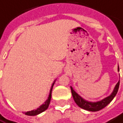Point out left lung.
Returning a JSON list of instances; mask_svg holds the SVG:
<instances>
[{"label": "left lung", "mask_w": 123, "mask_h": 123, "mask_svg": "<svg viewBox=\"0 0 123 123\" xmlns=\"http://www.w3.org/2000/svg\"><path fill=\"white\" fill-rule=\"evenodd\" d=\"M118 71H119V67H118ZM119 84H120V80L117 83V85L114 87V91L112 92L111 96H109L101 101L97 102H87V101L83 100L81 97L79 96V95L74 91L71 86V90L73 98L74 99V101L75 102V103L77 104V106H79V107L84 109V110H86V111L96 112V111H100L102 108L106 107L108 104L114 99V98L118 92Z\"/></svg>", "instance_id": "left-lung-1"}]
</instances>
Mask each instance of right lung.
I'll return each mask as SVG.
<instances>
[{
  "mask_svg": "<svg viewBox=\"0 0 123 123\" xmlns=\"http://www.w3.org/2000/svg\"><path fill=\"white\" fill-rule=\"evenodd\" d=\"M54 83L52 84V87H51L50 91V94H49V96H48V98L47 99V100L44 102V104H43L42 106H40L39 108H37L36 110H34V111H29V112H25V114L26 115H28V116H36L37 114H39L42 113V112L45 111L46 109H47L48 106H49V104H50V102L51 100V93H52V87H53V85Z\"/></svg>",
  "mask_w": 123,
  "mask_h": 123,
  "instance_id": "1",
  "label": "right lung"
}]
</instances>
